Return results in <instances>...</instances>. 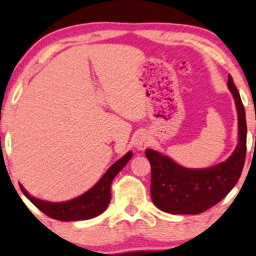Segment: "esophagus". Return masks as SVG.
Here are the masks:
<instances>
[{
	"label": "esophagus",
	"instance_id": "34e87169",
	"mask_svg": "<svg viewBox=\"0 0 256 256\" xmlns=\"http://www.w3.org/2000/svg\"><path fill=\"white\" fill-rule=\"evenodd\" d=\"M148 143H150V138H148V136L145 134H138L137 136H136V138L134 140V148L139 151L144 150V148L148 145Z\"/></svg>",
	"mask_w": 256,
	"mask_h": 256
}]
</instances>
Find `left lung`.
Returning <instances> with one entry per match:
<instances>
[{"label": "left lung", "mask_w": 256, "mask_h": 256, "mask_svg": "<svg viewBox=\"0 0 256 256\" xmlns=\"http://www.w3.org/2000/svg\"><path fill=\"white\" fill-rule=\"evenodd\" d=\"M228 87L238 110V143L227 160L206 169H188L160 152L151 148L145 151L151 166V198L162 212L200 214L224 198L240 178L247 151V122L232 76H228Z\"/></svg>", "instance_id": "left-lung-1"}]
</instances>
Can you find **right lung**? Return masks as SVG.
I'll list each match as a JSON object with an SVG mask.
<instances>
[{"mask_svg": "<svg viewBox=\"0 0 256 256\" xmlns=\"http://www.w3.org/2000/svg\"><path fill=\"white\" fill-rule=\"evenodd\" d=\"M132 152L128 151L124 157L116 162L111 168L106 171L104 176L100 178L94 186L90 188L88 192L82 194L67 202H47L30 196L20 186L22 192L33 204L41 210L44 214L59 221H80V220H90L102 214L108 208L111 200V184L112 180L124 168L128 162L131 160Z\"/></svg>", "mask_w": 256, "mask_h": 256, "instance_id": "right-lung-1", "label": "right lung"}]
</instances>
